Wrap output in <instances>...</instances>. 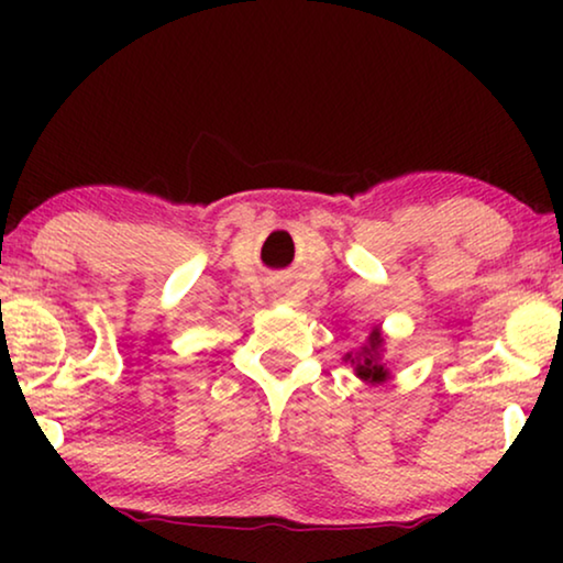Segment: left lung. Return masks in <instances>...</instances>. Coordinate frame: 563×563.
I'll list each match as a JSON object with an SVG mask.
<instances>
[{
  "instance_id": "1",
  "label": "left lung",
  "mask_w": 563,
  "mask_h": 563,
  "mask_svg": "<svg viewBox=\"0 0 563 563\" xmlns=\"http://www.w3.org/2000/svg\"><path fill=\"white\" fill-rule=\"evenodd\" d=\"M382 343H384V338L379 333V328H376V330H372V335H368V343L356 353V356L345 353V361H351V364L356 366L358 379L379 384L389 376V368L382 364Z\"/></svg>"
}]
</instances>
